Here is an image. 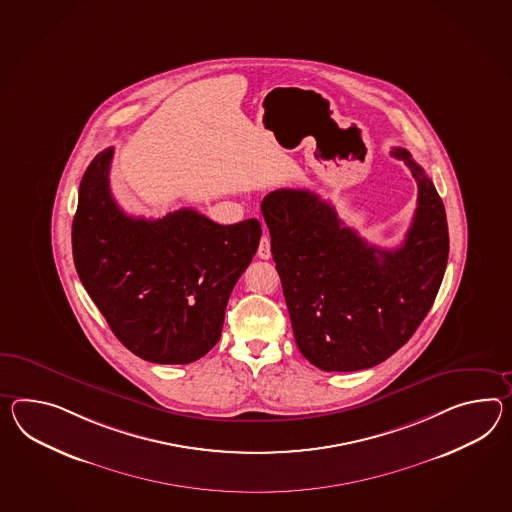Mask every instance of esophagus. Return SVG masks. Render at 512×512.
Listing matches in <instances>:
<instances>
[{"mask_svg": "<svg viewBox=\"0 0 512 512\" xmlns=\"http://www.w3.org/2000/svg\"><path fill=\"white\" fill-rule=\"evenodd\" d=\"M257 255L261 257V259H270L272 257V250H270V238L264 237L261 238V242H259V250H257Z\"/></svg>", "mask_w": 512, "mask_h": 512, "instance_id": "obj_1", "label": "esophagus"}]
</instances>
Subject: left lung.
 I'll return each mask as SVG.
<instances>
[{
    "mask_svg": "<svg viewBox=\"0 0 512 512\" xmlns=\"http://www.w3.org/2000/svg\"><path fill=\"white\" fill-rule=\"evenodd\" d=\"M390 153L418 185L396 250L368 244L311 190L283 188L262 200L296 344L324 372L372 368L396 353L424 322L446 272L448 222L437 188L409 151Z\"/></svg>",
    "mask_w": 512,
    "mask_h": 512,
    "instance_id": "8db88e82",
    "label": "left lung"
}]
</instances>
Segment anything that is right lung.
I'll use <instances>...</instances> for the list:
<instances>
[{"label": "right lung", "instance_id": "add662e5", "mask_svg": "<svg viewBox=\"0 0 512 512\" xmlns=\"http://www.w3.org/2000/svg\"><path fill=\"white\" fill-rule=\"evenodd\" d=\"M113 153H98L79 185L77 275L114 337L137 357L198 361L220 340L227 301L259 248L261 224L220 225L194 209L133 218L111 194Z\"/></svg>", "mask_w": 512, "mask_h": 512}]
</instances>
